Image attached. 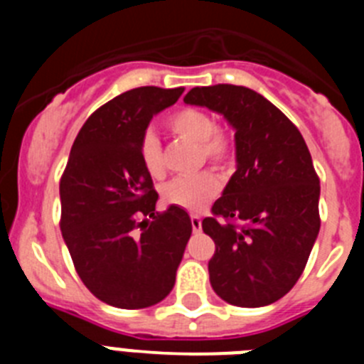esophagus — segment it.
Instances as JSON below:
<instances>
[{
	"label": "esophagus",
	"mask_w": 364,
	"mask_h": 364,
	"mask_svg": "<svg viewBox=\"0 0 364 364\" xmlns=\"http://www.w3.org/2000/svg\"><path fill=\"white\" fill-rule=\"evenodd\" d=\"M191 228L195 233H198L202 230V218L198 215H191Z\"/></svg>",
	"instance_id": "obj_1"
}]
</instances>
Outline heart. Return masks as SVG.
I'll use <instances>...</instances> for the list:
<instances>
[{"label":"heart","instance_id":"heart-1","mask_svg":"<svg viewBox=\"0 0 364 364\" xmlns=\"http://www.w3.org/2000/svg\"><path fill=\"white\" fill-rule=\"evenodd\" d=\"M167 127L173 134L186 138L189 142L200 146L202 159L211 166L224 169L233 159V144L226 133L217 127V122L211 114L200 109H180L167 120ZM140 160L147 175L154 180L164 178L162 149L154 134H146L140 144ZM220 184L213 173H200L189 178H175L164 188V200L171 205H178L186 211L198 213L217 197Z\"/></svg>","mask_w":364,"mask_h":364}]
</instances>
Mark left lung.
<instances>
[{"label":"left lung","instance_id":"8db88e82","mask_svg":"<svg viewBox=\"0 0 364 364\" xmlns=\"http://www.w3.org/2000/svg\"><path fill=\"white\" fill-rule=\"evenodd\" d=\"M184 102L218 112L235 131L237 171L213 215L202 220L215 240L211 286L233 306L272 304L299 281L319 235L321 186L306 142L269 100L247 87H195Z\"/></svg>","mask_w":364,"mask_h":364}]
</instances>
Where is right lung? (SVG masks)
I'll use <instances>...</instances> for the list:
<instances>
[{
  "instance_id": "add662e5",
  "label": "right lung",
  "mask_w": 364,
  "mask_h": 364,
  "mask_svg": "<svg viewBox=\"0 0 364 364\" xmlns=\"http://www.w3.org/2000/svg\"><path fill=\"white\" fill-rule=\"evenodd\" d=\"M182 92H122L87 118L70 149L60 182V228L82 282L111 306L138 310L166 299L191 237L186 210H154L159 193L140 160L151 118Z\"/></svg>"
}]
</instances>
